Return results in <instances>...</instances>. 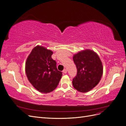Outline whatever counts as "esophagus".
<instances>
[{"mask_svg": "<svg viewBox=\"0 0 126 126\" xmlns=\"http://www.w3.org/2000/svg\"><path fill=\"white\" fill-rule=\"evenodd\" d=\"M63 72L64 74H66L67 72V70L66 69H63Z\"/></svg>", "mask_w": 126, "mask_h": 126, "instance_id": "1", "label": "esophagus"}]
</instances>
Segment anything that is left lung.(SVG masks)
Returning <instances> with one entry per match:
<instances>
[{"instance_id": "obj_1", "label": "left lung", "mask_w": 126, "mask_h": 126, "mask_svg": "<svg viewBox=\"0 0 126 126\" xmlns=\"http://www.w3.org/2000/svg\"><path fill=\"white\" fill-rule=\"evenodd\" d=\"M77 74L72 80L75 89L81 93L88 92L100 81L103 74L101 61L96 52L90 49L79 51L73 56Z\"/></svg>"}]
</instances>
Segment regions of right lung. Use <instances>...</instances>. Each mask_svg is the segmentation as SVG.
<instances>
[{"label": "right lung", "instance_id": "right-lung-1", "mask_svg": "<svg viewBox=\"0 0 126 126\" xmlns=\"http://www.w3.org/2000/svg\"><path fill=\"white\" fill-rule=\"evenodd\" d=\"M53 52L41 46L34 47L27 58L25 72L29 81L41 93L55 90L62 77L51 58Z\"/></svg>", "mask_w": 126, "mask_h": 126}]
</instances>
